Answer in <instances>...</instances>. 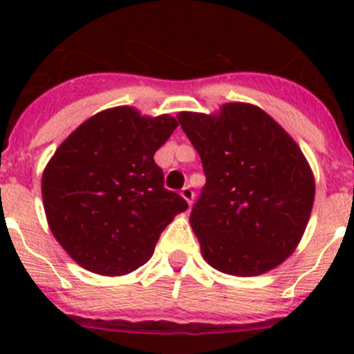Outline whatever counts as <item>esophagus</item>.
I'll use <instances>...</instances> for the list:
<instances>
[{"label":"esophagus","instance_id":"esophagus-1","mask_svg":"<svg viewBox=\"0 0 354 354\" xmlns=\"http://www.w3.org/2000/svg\"><path fill=\"white\" fill-rule=\"evenodd\" d=\"M180 195H183V198L186 200L187 204H189V205L193 204V198H195V192H193L192 187H189V186H184L183 189H180Z\"/></svg>","mask_w":354,"mask_h":354}]
</instances>
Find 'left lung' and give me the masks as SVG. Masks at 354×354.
Instances as JSON below:
<instances>
[{
  "instance_id": "obj_1",
  "label": "left lung",
  "mask_w": 354,
  "mask_h": 354,
  "mask_svg": "<svg viewBox=\"0 0 354 354\" xmlns=\"http://www.w3.org/2000/svg\"><path fill=\"white\" fill-rule=\"evenodd\" d=\"M177 120L204 167L189 221L205 261L234 277L282 264L305 232L315 195L298 143L245 102L223 104L218 115L183 111Z\"/></svg>"
}]
</instances>
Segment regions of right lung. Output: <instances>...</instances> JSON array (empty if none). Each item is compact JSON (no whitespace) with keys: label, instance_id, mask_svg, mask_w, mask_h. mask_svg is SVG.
Listing matches in <instances>:
<instances>
[{"label":"right lung","instance_id":"1","mask_svg":"<svg viewBox=\"0 0 354 354\" xmlns=\"http://www.w3.org/2000/svg\"><path fill=\"white\" fill-rule=\"evenodd\" d=\"M177 120L104 109L56 149L42 175L53 236L81 268L118 277L145 264L161 232L187 202L165 187L154 154Z\"/></svg>","mask_w":354,"mask_h":354}]
</instances>
